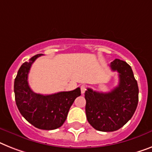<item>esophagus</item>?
Segmentation results:
<instances>
[{
  "mask_svg": "<svg viewBox=\"0 0 152 152\" xmlns=\"http://www.w3.org/2000/svg\"><path fill=\"white\" fill-rule=\"evenodd\" d=\"M85 91H86V86H85V85H82L81 86V93L84 94L85 92Z\"/></svg>",
  "mask_w": 152,
  "mask_h": 152,
  "instance_id": "1",
  "label": "esophagus"
}]
</instances>
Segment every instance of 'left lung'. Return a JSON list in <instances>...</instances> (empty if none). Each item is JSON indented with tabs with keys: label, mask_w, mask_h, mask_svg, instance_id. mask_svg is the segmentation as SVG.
Returning a JSON list of instances; mask_svg holds the SVG:
<instances>
[{
	"label": "left lung",
	"mask_w": 152,
	"mask_h": 152,
	"mask_svg": "<svg viewBox=\"0 0 152 152\" xmlns=\"http://www.w3.org/2000/svg\"><path fill=\"white\" fill-rule=\"evenodd\" d=\"M112 71L119 73V84L110 92L85 91L87 120L96 130L115 131L131 119L138 103V85L130 65L119 59L110 64Z\"/></svg>",
	"instance_id": "8db88e82"
}]
</instances>
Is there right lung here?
Returning <instances> with one entry per match:
<instances>
[{
  "label": "right lung",
  "mask_w": 152,
  "mask_h": 152,
  "mask_svg": "<svg viewBox=\"0 0 152 152\" xmlns=\"http://www.w3.org/2000/svg\"><path fill=\"white\" fill-rule=\"evenodd\" d=\"M42 54L32 56L21 66L15 79L14 91L17 107L28 123L41 130H55L62 126L81 89L61 91L52 95L35 93L28 82V75L33 62Z\"/></svg>",
  "instance_id": "obj_1"
}]
</instances>
